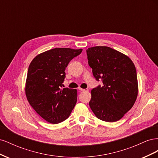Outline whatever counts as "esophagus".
Returning a JSON list of instances; mask_svg holds the SVG:
<instances>
[{"instance_id":"34e87169","label":"esophagus","mask_w":158,"mask_h":158,"mask_svg":"<svg viewBox=\"0 0 158 158\" xmlns=\"http://www.w3.org/2000/svg\"><path fill=\"white\" fill-rule=\"evenodd\" d=\"M78 89L80 91H81V92H88V89H82L81 88H78Z\"/></svg>"}]
</instances>
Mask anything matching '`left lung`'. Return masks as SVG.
Instances as JSON below:
<instances>
[{
	"mask_svg": "<svg viewBox=\"0 0 158 158\" xmlns=\"http://www.w3.org/2000/svg\"><path fill=\"white\" fill-rule=\"evenodd\" d=\"M86 52L94 78L103 83L91 91L89 107L100 120H120L137 98L135 66L127 55L109 47H90Z\"/></svg>",
	"mask_w": 158,
	"mask_h": 158,
	"instance_id": "obj_1",
	"label": "left lung"
}]
</instances>
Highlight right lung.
Returning <instances> with one entry per match:
<instances>
[{
  "label": "right lung",
  "mask_w": 158,
  "mask_h": 158,
  "mask_svg": "<svg viewBox=\"0 0 158 158\" xmlns=\"http://www.w3.org/2000/svg\"><path fill=\"white\" fill-rule=\"evenodd\" d=\"M82 49L55 48L37 55L27 70L26 95L28 102L45 121L58 124L67 118L77 101V90L61 89L69 62Z\"/></svg>",
  "instance_id": "obj_1"
}]
</instances>
